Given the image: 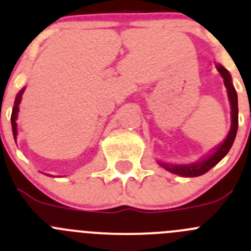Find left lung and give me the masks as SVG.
<instances>
[{
    "label": "left lung",
    "mask_w": 251,
    "mask_h": 251,
    "mask_svg": "<svg viewBox=\"0 0 251 251\" xmlns=\"http://www.w3.org/2000/svg\"><path fill=\"white\" fill-rule=\"evenodd\" d=\"M218 71L220 72V75L224 78L225 87H226L227 94H229L230 105H231V128H230L229 131V135H227V137L225 139V141L216 149L215 152H214L211 156L207 157V159H205L204 161L190 165H173L160 162V165H161L162 168H165L166 170L170 171V173L177 174V175L185 176V177H195V176H200L202 175V174L207 173L211 168H214V166H215V165L229 152L230 149H231L232 142H234L236 136V131H238V95H236L235 89L232 86L231 77H230V74L227 72V70H225L224 67L219 65Z\"/></svg>",
    "instance_id": "8db88e82"
}]
</instances>
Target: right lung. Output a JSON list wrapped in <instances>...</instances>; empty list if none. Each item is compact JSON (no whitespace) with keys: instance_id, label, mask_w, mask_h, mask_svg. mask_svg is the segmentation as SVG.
I'll use <instances>...</instances> for the list:
<instances>
[{"instance_id":"add662e5","label":"right lung","mask_w":251,"mask_h":251,"mask_svg":"<svg viewBox=\"0 0 251 251\" xmlns=\"http://www.w3.org/2000/svg\"><path fill=\"white\" fill-rule=\"evenodd\" d=\"M22 94H24V90L17 95V98H16L15 101V106H13L12 110V115H11V124H12V132H13V137L16 139V135H17V127H16V117H17V112H19V105L21 102V98Z\"/></svg>"}]
</instances>
